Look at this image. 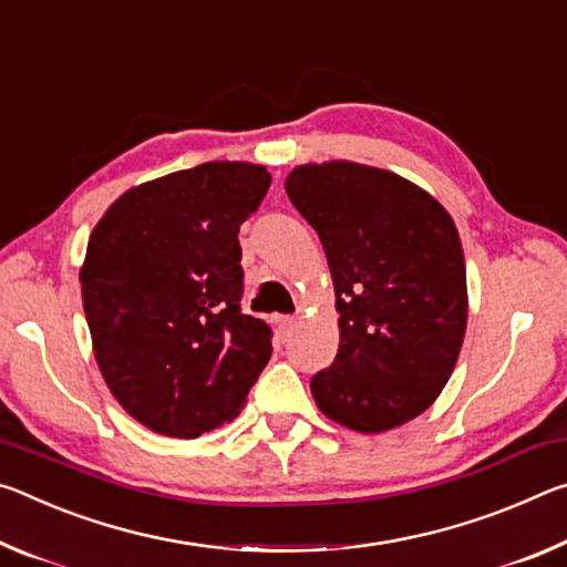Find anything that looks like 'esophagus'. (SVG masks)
Segmentation results:
<instances>
[{
    "label": "esophagus",
    "instance_id": "34e87169",
    "mask_svg": "<svg viewBox=\"0 0 567 567\" xmlns=\"http://www.w3.org/2000/svg\"><path fill=\"white\" fill-rule=\"evenodd\" d=\"M293 329H296V319L293 317H278V331L291 333Z\"/></svg>",
    "mask_w": 567,
    "mask_h": 567
}]
</instances>
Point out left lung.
<instances>
[{"mask_svg": "<svg viewBox=\"0 0 567 567\" xmlns=\"http://www.w3.org/2000/svg\"><path fill=\"white\" fill-rule=\"evenodd\" d=\"M327 254L339 351L311 379L319 410L379 434L442 394L467 329V271L442 203L392 171L351 161L303 163L284 183Z\"/></svg>", "mask_w": 567, "mask_h": 567, "instance_id": "1", "label": "left lung"}]
</instances>
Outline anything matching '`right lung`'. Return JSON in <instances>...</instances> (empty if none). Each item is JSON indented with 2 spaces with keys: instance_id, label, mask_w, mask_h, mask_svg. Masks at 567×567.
<instances>
[{
  "instance_id": "1",
  "label": "right lung",
  "mask_w": 567,
  "mask_h": 567,
  "mask_svg": "<svg viewBox=\"0 0 567 567\" xmlns=\"http://www.w3.org/2000/svg\"><path fill=\"white\" fill-rule=\"evenodd\" d=\"M271 173L210 161L125 190L87 240L82 306L100 374L147 430L193 440L236 420L271 359V329L240 313L238 228Z\"/></svg>"
}]
</instances>
